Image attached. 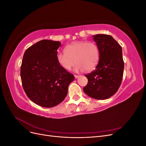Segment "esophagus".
Returning <instances> with one entry per match:
<instances>
[{"label":"esophagus","mask_w":146,"mask_h":146,"mask_svg":"<svg viewBox=\"0 0 146 146\" xmlns=\"http://www.w3.org/2000/svg\"><path fill=\"white\" fill-rule=\"evenodd\" d=\"M74 77H75V78H77L79 77V76H77V75H75Z\"/></svg>","instance_id":"obj_1"}]
</instances>
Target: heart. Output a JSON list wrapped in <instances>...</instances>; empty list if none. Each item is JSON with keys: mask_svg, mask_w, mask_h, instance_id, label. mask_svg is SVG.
<instances>
[{"mask_svg": "<svg viewBox=\"0 0 146 146\" xmlns=\"http://www.w3.org/2000/svg\"><path fill=\"white\" fill-rule=\"evenodd\" d=\"M64 52H58L56 60L63 69L70 70L75 61L76 72H89L93 70L99 61V50L95 43L80 41L74 42L64 47Z\"/></svg>", "mask_w": 146, "mask_h": 146, "instance_id": "heart-1", "label": "heart"}]
</instances>
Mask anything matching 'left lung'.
Listing matches in <instances>:
<instances>
[{"mask_svg": "<svg viewBox=\"0 0 146 146\" xmlns=\"http://www.w3.org/2000/svg\"><path fill=\"white\" fill-rule=\"evenodd\" d=\"M92 37L99 48V61L96 69L85 75L88 82L83 91L92 98L105 100L115 94L121 84L124 68L122 47L110 35Z\"/></svg>", "mask_w": 146, "mask_h": 146, "instance_id": "obj_1", "label": "left lung"}]
</instances>
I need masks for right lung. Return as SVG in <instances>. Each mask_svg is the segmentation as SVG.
Listing matches in <instances>:
<instances>
[{"label": "right lung", "instance_id": "right-lung-1", "mask_svg": "<svg viewBox=\"0 0 146 146\" xmlns=\"http://www.w3.org/2000/svg\"><path fill=\"white\" fill-rule=\"evenodd\" d=\"M59 41H39L25 50L21 67L24 90L36 104L50 108L63 102L68 94L73 74L59 64L56 60Z\"/></svg>", "mask_w": 146, "mask_h": 146}]
</instances>
